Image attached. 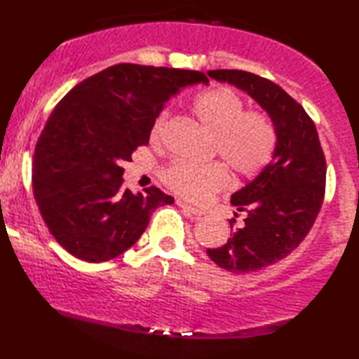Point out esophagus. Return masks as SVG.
I'll return each mask as SVG.
<instances>
[{"label": "esophagus", "instance_id": "esophagus-1", "mask_svg": "<svg viewBox=\"0 0 359 359\" xmlns=\"http://www.w3.org/2000/svg\"><path fill=\"white\" fill-rule=\"evenodd\" d=\"M176 205H178L180 208H183L186 212H189L191 216H203L205 215L202 210H198V208H196V206H192V205H187L186 202H183V200H176Z\"/></svg>", "mask_w": 359, "mask_h": 359}]
</instances>
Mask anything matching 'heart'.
Masks as SVG:
<instances>
[{
	"label": "heart",
	"instance_id": "heart-1",
	"mask_svg": "<svg viewBox=\"0 0 359 359\" xmlns=\"http://www.w3.org/2000/svg\"><path fill=\"white\" fill-rule=\"evenodd\" d=\"M194 113L216 135L215 156L241 178L259 175L273 161L278 148V130L273 119L260 110H246L240 94L227 86H216L194 99ZM165 113L151 124V142H159ZM162 183L176 196L191 202H206L229 183L225 168L219 163L189 165L173 162L161 175Z\"/></svg>",
	"mask_w": 359,
	"mask_h": 359
}]
</instances>
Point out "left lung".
I'll use <instances>...</instances> for the list:
<instances>
[{
  "instance_id": "8db88e82",
  "label": "left lung",
  "mask_w": 359,
  "mask_h": 359,
  "mask_svg": "<svg viewBox=\"0 0 359 359\" xmlns=\"http://www.w3.org/2000/svg\"><path fill=\"white\" fill-rule=\"evenodd\" d=\"M211 79L227 81L254 97L271 116L278 130L273 161L254 181L231 196L244 212L221 248L206 249L217 266L243 274L285 259L309 233L320 212L326 187V159L317 128L303 105L274 81L235 69L208 71Z\"/></svg>"
}]
</instances>
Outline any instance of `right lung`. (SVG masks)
I'll use <instances>...</instances> for the list:
<instances>
[{"label": "right lung", "mask_w": 359, "mask_h": 359, "mask_svg": "<svg viewBox=\"0 0 359 359\" xmlns=\"http://www.w3.org/2000/svg\"><path fill=\"white\" fill-rule=\"evenodd\" d=\"M203 72L123 62L75 85L47 119L33 157V189L43 222L80 260L109 262L134 246L157 206L173 197L156 186L123 187L124 161L148 144L149 129L181 88Z\"/></svg>", "instance_id": "1"}]
</instances>
